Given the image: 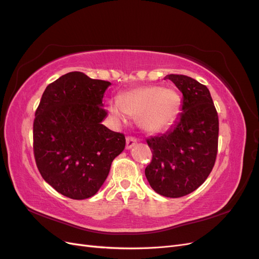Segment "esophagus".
I'll use <instances>...</instances> for the list:
<instances>
[{
	"instance_id": "34e87169",
	"label": "esophagus",
	"mask_w": 259,
	"mask_h": 259,
	"mask_svg": "<svg viewBox=\"0 0 259 259\" xmlns=\"http://www.w3.org/2000/svg\"><path fill=\"white\" fill-rule=\"evenodd\" d=\"M136 144H137V140L134 137H127L126 138V149H127V150L132 149Z\"/></svg>"
}]
</instances>
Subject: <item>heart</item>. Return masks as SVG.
I'll list each match as a JSON object with an SVG mask.
<instances>
[{
  "label": "heart",
  "mask_w": 259,
  "mask_h": 259,
  "mask_svg": "<svg viewBox=\"0 0 259 259\" xmlns=\"http://www.w3.org/2000/svg\"><path fill=\"white\" fill-rule=\"evenodd\" d=\"M109 111L117 123H126L128 117L133 116L146 133L158 134L168 130L177 120L180 97L170 89L139 88L124 93L121 101H110Z\"/></svg>",
  "instance_id": "b5f03b06"
}]
</instances>
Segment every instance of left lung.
Masks as SVG:
<instances>
[{"label": "left lung", "mask_w": 259, "mask_h": 259, "mask_svg": "<svg viewBox=\"0 0 259 259\" xmlns=\"http://www.w3.org/2000/svg\"><path fill=\"white\" fill-rule=\"evenodd\" d=\"M164 79L183 93V112L165 134L147 139L153 155L145 174L156 193L180 198L198 189L213 169L218 115L205 85L182 74H168Z\"/></svg>", "instance_id": "left-lung-1"}]
</instances>
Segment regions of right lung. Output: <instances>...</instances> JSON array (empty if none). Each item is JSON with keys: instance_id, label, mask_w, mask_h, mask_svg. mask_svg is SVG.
I'll use <instances>...</instances> for the list:
<instances>
[{"instance_id": "add662e5", "label": "right lung", "mask_w": 259, "mask_h": 259, "mask_svg": "<svg viewBox=\"0 0 259 259\" xmlns=\"http://www.w3.org/2000/svg\"><path fill=\"white\" fill-rule=\"evenodd\" d=\"M110 82L69 72L45 89L33 122V150L43 179L73 200L95 195L125 137L101 123Z\"/></svg>"}]
</instances>
